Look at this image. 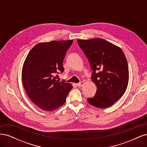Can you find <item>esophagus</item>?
Returning a JSON list of instances; mask_svg holds the SVG:
<instances>
[{"label":"esophagus","mask_w":147,"mask_h":147,"mask_svg":"<svg viewBox=\"0 0 147 147\" xmlns=\"http://www.w3.org/2000/svg\"><path fill=\"white\" fill-rule=\"evenodd\" d=\"M77 86H79V87H81V86H82L83 85V84H84V82H80V83H77Z\"/></svg>","instance_id":"esophagus-1"}]
</instances>
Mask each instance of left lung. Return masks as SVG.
Here are the masks:
<instances>
[{"instance_id": "left-lung-1", "label": "left lung", "mask_w": 147, "mask_h": 147, "mask_svg": "<svg viewBox=\"0 0 147 147\" xmlns=\"http://www.w3.org/2000/svg\"><path fill=\"white\" fill-rule=\"evenodd\" d=\"M79 47L88 59L91 79L97 91L87 100L97 108L112 106L125 92L129 81V69L122 50L104 39L77 40Z\"/></svg>"}]
</instances>
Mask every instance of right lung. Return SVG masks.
<instances>
[{"mask_svg": "<svg viewBox=\"0 0 147 147\" xmlns=\"http://www.w3.org/2000/svg\"><path fill=\"white\" fill-rule=\"evenodd\" d=\"M72 42L70 40L38 43L24 61L23 86L30 99L43 110L51 111L63 105L72 90V84L64 80L58 81L55 74L64 72L63 61Z\"/></svg>", "mask_w": 147, "mask_h": 147, "instance_id": "add662e5", "label": "right lung"}]
</instances>
